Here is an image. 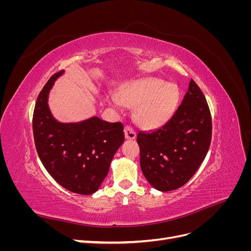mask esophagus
<instances>
[{"label": "esophagus", "instance_id": "34e87169", "mask_svg": "<svg viewBox=\"0 0 251 251\" xmlns=\"http://www.w3.org/2000/svg\"><path fill=\"white\" fill-rule=\"evenodd\" d=\"M125 135L126 139H134L136 137V132L131 126H126L125 127Z\"/></svg>", "mask_w": 251, "mask_h": 251}]
</instances>
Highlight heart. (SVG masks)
Instances as JSON below:
<instances>
[{"label":"heart","instance_id":"b5f03b06","mask_svg":"<svg viewBox=\"0 0 251 251\" xmlns=\"http://www.w3.org/2000/svg\"><path fill=\"white\" fill-rule=\"evenodd\" d=\"M121 100L126 105H138V118L146 126H158L172 115L179 101V93L173 86L156 78L136 81L121 94ZM114 103L119 105L117 98Z\"/></svg>","mask_w":251,"mask_h":251}]
</instances>
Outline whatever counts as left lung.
I'll return each mask as SVG.
<instances>
[{
  "label": "left lung",
  "instance_id": "left-lung-1",
  "mask_svg": "<svg viewBox=\"0 0 251 251\" xmlns=\"http://www.w3.org/2000/svg\"><path fill=\"white\" fill-rule=\"evenodd\" d=\"M211 132L206 98L192 79L170 120L155 131L137 134L141 171L150 184L161 192L183 186L205 159Z\"/></svg>",
  "mask_w": 251,
  "mask_h": 251
}]
</instances>
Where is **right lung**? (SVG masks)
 Wrapping results in <instances>:
<instances>
[{
    "mask_svg": "<svg viewBox=\"0 0 251 251\" xmlns=\"http://www.w3.org/2000/svg\"><path fill=\"white\" fill-rule=\"evenodd\" d=\"M53 74L35 102L32 126L34 143L43 165L58 184L79 195L95 193L109 173L116 151L125 141L121 123L92 117L77 124L58 123L48 107Z\"/></svg>",
    "mask_w": 251,
    "mask_h": 251,
    "instance_id": "1",
    "label": "right lung"
}]
</instances>
